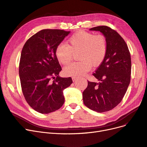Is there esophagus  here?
Masks as SVG:
<instances>
[{
	"instance_id": "esophagus-1",
	"label": "esophagus",
	"mask_w": 147,
	"mask_h": 147,
	"mask_svg": "<svg viewBox=\"0 0 147 147\" xmlns=\"http://www.w3.org/2000/svg\"><path fill=\"white\" fill-rule=\"evenodd\" d=\"M78 78H79L78 77H76V76H74V77H73V78H72V79H73V81H76V80Z\"/></svg>"
}]
</instances>
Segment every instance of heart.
Returning <instances> with one entry per match:
<instances>
[{"instance_id": "heart-1", "label": "heart", "mask_w": 147, "mask_h": 147, "mask_svg": "<svg viewBox=\"0 0 147 147\" xmlns=\"http://www.w3.org/2000/svg\"><path fill=\"white\" fill-rule=\"evenodd\" d=\"M68 45L61 43L56 49L59 62L68 65L71 62L74 53H78L79 61L74 62L63 69V73L71 76H82L90 70L91 66L97 67L105 59L108 43L106 37L86 31H79L68 39Z\"/></svg>"}]
</instances>
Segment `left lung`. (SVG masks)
I'll return each mask as SVG.
<instances>
[{
	"instance_id": "1",
	"label": "left lung",
	"mask_w": 147,
	"mask_h": 147,
	"mask_svg": "<svg viewBox=\"0 0 147 147\" xmlns=\"http://www.w3.org/2000/svg\"><path fill=\"white\" fill-rule=\"evenodd\" d=\"M90 30L99 31L104 35L108 48L104 62L93 73L99 82L88 81L83 100L90 109L103 113L116 107L126 93L131 79V56L126 42L115 30L99 26Z\"/></svg>"
}]
</instances>
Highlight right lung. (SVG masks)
<instances>
[{
    "label": "right lung",
    "mask_w": 147,
    "mask_h": 147,
    "mask_svg": "<svg viewBox=\"0 0 147 147\" xmlns=\"http://www.w3.org/2000/svg\"><path fill=\"white\" fill-rule=\"evenodd\" d=\"M70 31L42 30L27 40L19 62L22 91L28 105L35 111L48 114L64 104L63 90L73 83L71 78H61L62 70L56 49Z\"/></svg>",
    "instance_id": "add662e5"
}]
</instances>
